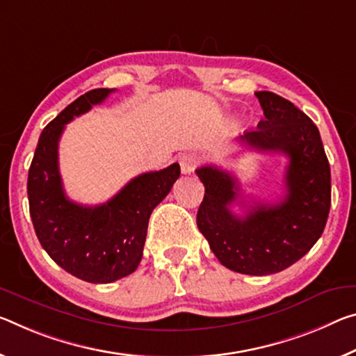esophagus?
Instances as JSON below:
<instances>
[{"label": "esophagus", "mask_w": 356, "mask_h": 356, "mask_svg": "<svg viewBox=\"0 0 356 356\" xmlns=\"http://www.w3.org/2000/svg\"><path fill=\"white\" fill-rule=\"evenodd\" d=\"M179 165L182 174H191L198 166V156L193 154H185L179 158Z\"/></svg>", "instance_id": "obj_1"}]
</instances>
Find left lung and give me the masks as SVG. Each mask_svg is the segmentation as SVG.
Wrapping results in <instances>:
<instances>
[{"mask_svg": "<svg viewBox=\"0 0 356 356\" xmlns=\"http://www.w3.org/2000/svg\"><path fill=\"white\" fill-rule=\"evenodd\" d=\"M264 120L239 140L258 152L289 158L285 196L275 204L255 202L244 216L231 212L242 201L238 179L207 165L196 169L204 200L196 223L218 261L234 273L275 274L312 249L331 206V171L318 128L302 111L273 92H257Z\"/></svg>", "mask_w": 356, "mask_h": 356, "instance_id": "1", "label": "left lung"}]
</instances>
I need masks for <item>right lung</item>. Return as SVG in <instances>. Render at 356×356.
<instances>
[{"mask_svg":"<svg viewBox=\"0 0 356 356\" xmlns=\"http://www.w3.org/2000/svg\"><path fill=\"white\" fill-rule=\"evenodd\" d=\"M114 88L90 90L44 128L28 171V201L36 236L49 257L77 279L111 284L136 270L149 218L180 176L177 163L134 177L104 204L82 206L67 198L58 169L65 125L103 103Z\"/></svg>","mask_w":356,"mask_h":356,"instance_id":"obj_1","label":"right lung"}]
</instances>
